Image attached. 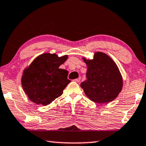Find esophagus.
Masks as SVG:
<instances>
[{
	"label": "esophagus",
	"mask_w": 146,
	"mask_h": 146,
	"mask_svg": "<svg viewBox=\"0 0 146 146\" xmlns=\"http://www.w3.org/2000/svg\"><path fill=\"white\" fill-rule=\"evenodd\" d=\"M80 80H81V78H76V79L74 80V81L76 82H80Z\"/></svg>",
	"instance_id": "esophagus-1"
}]
</instances>
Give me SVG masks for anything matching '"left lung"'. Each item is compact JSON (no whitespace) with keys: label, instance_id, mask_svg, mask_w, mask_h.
<instances>
[{"label":"left lung","instance_id":"obj_1","mask_svg":"<svg viewBox=\"0 0 146 146\" xmlns=\"http://www.w3.org/2000/svg\"><path fill=\"white\" fill-rule=\"evenodd\" d=\"M84 61L88 66L87 80L80 86L86 96L98 103L113 101L122 88V78L117 64L108 55L100 52L95 53L93 60Z\"/></svg>","mask_w":146,"mask_h":146}]
</instances>
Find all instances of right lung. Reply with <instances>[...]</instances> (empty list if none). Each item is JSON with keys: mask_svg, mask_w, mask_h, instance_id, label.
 Masks as SVG:
<instances>
[{"mask_svg": "<svg viewBox=\"0 0 146 146\" xmlns=\"http://www.w3.org/2000/svg\"><path fill=\"white\" fill-rule=\"evenodd\" d=\"M67 58V55L58 57L56 54H43L25 70L22 87L32 102L47 105L62 94L70 80L67 78L68 72L59 66Z\"/></svg>", "mask_w": 146, "mask_h": 146, "instance_id": "obj_1", "label": "right lung"}]
</instances>
